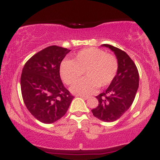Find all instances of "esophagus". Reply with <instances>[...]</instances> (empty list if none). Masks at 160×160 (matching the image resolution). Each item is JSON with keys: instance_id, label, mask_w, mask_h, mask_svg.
Here are the masks:
<instances>
[{"instance_id": "34e87169", "label": "esophagus", "mask_w": 160, "mask_h": 160, "mask_svg": "<svg viewBox=\"0 0 160 160\" xmlns=\"http://www.w3.org/2000/svg\"><path fill=\"white\" fill-rule=\"evenodd\" d=\"M80 98H83L84 100H87V99L89 98V97H88V96H85V95H80Z\"/></svg>"}]
</instances>
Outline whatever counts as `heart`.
<instances>
[{"label": "heart", "instance_id": "obj_1", "mask_svg": "<svg viewBox=\"0 0 160 160\" xmlns=\"http://www.w3.org/2000/svg\"><path fill=\"white\" fill-rule=\"evenodd\" d=\"M118 70V62L113 55L102 49L90 47L78 52L73 60L65 59L60 64L61 78L68 85L74 83L85 71L87 77L71 86L73 93L89 95L98 87H105L114 79Z\"/></svg>", "mask_w": 160, "mask_h": 160}]
</instances>
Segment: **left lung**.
<instances>
[{
  "mask_svg": "<svg viewBox=\"0 0 160 160\" xmlns=\"http://www.w3.org/2000/svg\"><path fill=\"white\" fill-rule=\"evenodd\" d=\"M102 47L114 53L118 70L108 89L95 97L98 105L92 112L100 120L111 122L118 120L132 104L138 89L139 74L136 65L126 52L109 44Z\"/></svg>",
  "mask_w": 160,
  "mask_h": 160,
  "instance_id": "left-lung-1",
  "label": "left lung"
}]
</instances>
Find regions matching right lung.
Masks as SVG:
<instances>
[{
  "mask_svg": "<svg viewBox=\"0 0 160 160\" xmlns=\"http://www.w3.org/2000/svg\"><path fill=\"white\" fill-rule=\"evenodd\" d=\"M70 49L50 46L25 63L21 76L24 103L40 122L52 123L65 114L74 97L60 78V64Z\"/></svg>",
  "mask_w": 160,
  "mask_h": 160,
  "instance_id": "1",
  "label": "right lung"
}]
</instances>
